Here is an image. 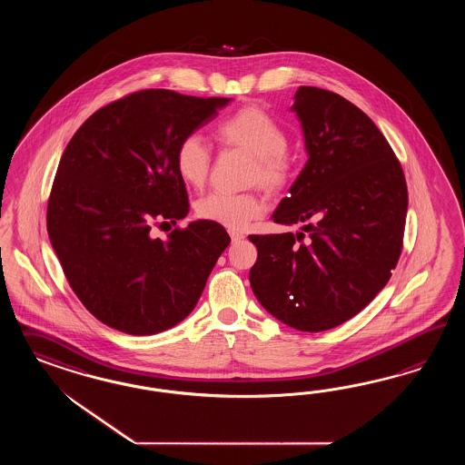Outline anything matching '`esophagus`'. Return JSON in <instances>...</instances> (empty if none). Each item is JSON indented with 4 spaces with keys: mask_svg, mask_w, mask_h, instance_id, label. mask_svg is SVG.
I'll list each match as a JSON object with an SVG mask.
<instances>
[{
    "mask_svg": "<svg viewBox=\"0 0 465 465\" xmlns=\"http://www.w3.org/2000/svg\"><path fill=\"white\" fill-rule=\"evenodd\" d=\"M230 239H232V242H240V240L245 239V235L240 233V232H235V230H230Z\"/></svg>",
    "mask_w": 465,
    "mask_h": 465,
    "instance_id": "34e87169",
    "label": "esophagus"
}]
</instances>
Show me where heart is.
<instances>
[{"mask_svg": "<svg viewBox=\"0 0 465 465\" xmlns=\"http://www.w3.org/2000/svg\"><path fill=\"white\" fill-rule=\"evenodd\" d=\"M214 138L223 148H235L252 156L249 183H259L271 194L288 187L293 162L286 153L288 134L268 113L255 105L242 107L214 127ZM175 169L183 183L203 187L212 170V152L197 134H189L175 150ZM201 220L230 230H242L264 213V201L253 193H212L196 204Z\"/></svg>", "mask_w": 465, "mask_h": 465, "instance_id": "obj_1", "label": "heart"}]
</instances>
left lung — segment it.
<instances>
[{
  "label": "left lung",
  "mask_w": 465,
  "mask_h": 465,
  "mask_svg": "<svg viewBox=\"0 0 465 465\" xmlns=\"http://www.w3.org/2000/svg\"><path fill=\"white\" fill-rule=\"evenodd\" d=\"M309 160L272 220L305 233L249 235V280L259 303L303 332L350 321L392 276L408 213L404 172L381 129L350 100L317 86L296 90Z\"/></svg>",
  "instance_id": "1"
}]
</instances>
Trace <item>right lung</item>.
Segmentation results:
<instances>
[{
  "label": "right lung",
  "mask_w": 465,
  "mask_h": 465,
  "mask_svg": "<svg viewBox=\"0 0 465 465\" xmlns=\"http://www.w3.org/2000/svg\"><path fill=\"white\" fill-rule=\"evenodd\" d=\"M228 102L140 90L92 114L68 143L47 203V233L71 290L102 324L150 336L196 307L230 243L225 228L197 220L167 240L150 232L187 216L175 150Z\"/></svg>",
  "instance_id": "obj_1"
}]
</instances>
